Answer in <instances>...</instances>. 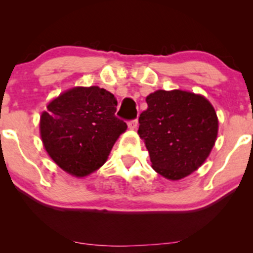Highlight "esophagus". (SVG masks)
<instances>
[{
	"label": "esophagus",
	"mask_w": 253,
	"mask_h": 253,
	"mask_svg": "<svg viewBox=\"0 0 253 253\" xmlns=\"http://www.w3.org/2000/svg\"><path fill=\"white\" fill-rule=\"evenodd\" d=\"M127 125H128L129 129H135L136 127H138V120H136V119H134V120L127 121Z\"/></svg>",
	"instance_id": "1"
}]
</instances>
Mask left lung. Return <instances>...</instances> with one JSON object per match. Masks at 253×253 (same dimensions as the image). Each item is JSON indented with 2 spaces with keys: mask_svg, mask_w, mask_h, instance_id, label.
<instances>
[{
  "mask_svg": "<svg viewBox=\"0 0 253 253\" xmlns=\"http://www.w3.org/2000/svg\"><path fill=\"white\" fill-rule=\"evenodd\" d=\"M146 102L138 133L153 169L172 181L199 169L217 135L216 113L210 101L182 90H157Z\"/></svg>",
  "mask_w": 253,
  "mask_h": 253,
  "instance_id": "8db88e82",
  "label": "left lung"
}]
</instances>
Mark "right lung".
<instances>
[{"instance_id": "right-lung-1", "label": "right lung", "mask_w": 253, "mask_h": 253, "mask_svg": "<svg viewBox=\"0 0 253 253\" xmlns=\"http://www.w3.org/2000/svg\"><path fill=\"white\" fill-rule=\"evenodd\" d=\"M117 106L114 95L98 86L70 89L48 103L40 118V134L56 164L77 177L103 165L127 128L115 117Z\"/></svg>"}]
</instances>
